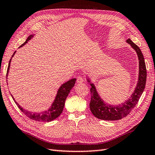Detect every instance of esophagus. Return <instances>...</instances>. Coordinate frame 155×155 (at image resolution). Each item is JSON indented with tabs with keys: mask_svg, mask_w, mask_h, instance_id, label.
<instances>
[{
	"mask_svg": "<svg viewBox=\"0 0 155 155\" xmlns=\"http://www.w3.org/2000/svg\"><path fill=\"white\" fill-rule=\"evenodd\" d=\"M84 81V79L81 76H79L77 78V83H82Z\"/></svg>",
	"mask_w": 155,
	"mask_h": 155,
	"instance_id": "1",
	"label": "esophagus"
}]
</instances>
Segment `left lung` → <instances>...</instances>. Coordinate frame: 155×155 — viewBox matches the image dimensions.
Masks as SVG:
<instances>
[{
    "instance_id": "obj_1",
    "label": "left lung",
    "mask_w": 155,
    "mask_h": 155,
    "mask_svg": "<svg viewBox=\"0 0 155 155\" xmlns=\"http://www.w3.org/2000/svg\"><path fill=\"white\" fill-rule=\"evenodd\" d=\"M127 43L132 46L138 55L139 60V76L137 85L129 99L121 105H111L105 104L98 94L94 85L90 83L91 86V100L89 105L92 114L98 119L113 121L124 118L129 114V112L137 104L144 91L146 83L147 70L143 55L141 50L130 39L127 40ZM87 81L91 82L89 79H87Z\"/></svg>"
}]
</instances>
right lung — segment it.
Masks as SVG:
<instances>
[{"label":"right lung","mask_w":155,"mask_h":155,"mask_svg":"<svg viewBox=\"0 0 155 155\" xmlns=\"http://www.w3.org/2000/svg\"><path fill=\"white\" fill-rule=\"evenodd\" d=\"M33 37H34V35H30L28 37L25 43L19 46V48L22 47V46H24L26 43H27L28 41H30ZM15 54V51L13 53V55L12 56V58L13 57V55ZM12 58L10 59V62H9V64H8V67L7 73H6L7 74L6 80H7V77H8V74L9 72V69H10V67ZM76 79L74 78L63 84V85L59 88L57 95L55 96V100L53 102L52 105H51V106L47 110L42 112H33L23 109L21 105H19L17 104V101L15 100V99H14L12 95V97L13 98V100H14V101H15L16 105H17V107L19 108L20 110L23 112V113H24L27 117H28L29 118L33 120L37 121L48 122V121H51L58 118V117L60 116V114L62 113V112L63 110V108L64 106L65 100H66L68 94L70 93V91H71V89L74 86V84L76 83Z\"/></svg>","instance_id":"right-lung-1"}]
</instances>
